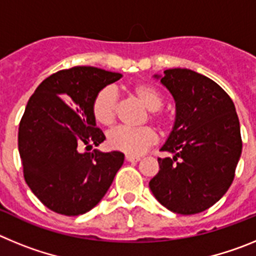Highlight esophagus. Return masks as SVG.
Masks as SVG:
<instances>
[{"label": "esophagus", "instance_id": "1", "mask_svg": "<svg viewBox=\"0 0 256 256\" xmlns=\"http://www.w3.org/2000/svg\"><path fill=\"white\" fill-rule=\"evenodd\" d=\"M126 162H140V160H141V158H140V156L126 155Z\"/></svg>", "mask_w": 256, "mask_h": 256}]
</instances>
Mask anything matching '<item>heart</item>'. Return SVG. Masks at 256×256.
I'll use <instances>...</instances> for the list:
<instances>
[{
  "instance_id": "obj_1",
  "label": "heart",
  "mask_w": 256,
  "mask_h": 256,
  "mask_svg": "<svg viewBox=\"0 0 256 256\" xmlns=\"http://www.w3.org/2000/svg\"><path fill=\"white\" fill-rule=\"evenodd\" d=\"M132 92L138 97V100L146 106V108L150 110L148 118L151 120L162 126L165 119L164 115L160 112V108L164 104L162 92L150 83H137L132 87ZM116 104L118 94L114 88L106 86L98 90L91 104V112L94 122L104 126H112L116 115ZM106 141L108 148L112 150L122 151L130 156H138L156 144L158 136L150 126H116L108 133Z\"/></svg>"
}]
</instances>
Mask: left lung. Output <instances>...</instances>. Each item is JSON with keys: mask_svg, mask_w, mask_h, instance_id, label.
Returning a JSON list of instances; mask_svg holds the SVG:
<instances>
[{"mask_svg": "<svg viewBox=\"0 0 256 256\" xmlns=\"http://www.w3.org/2000/svg\"><path fill=\"white\" fill-rule=\"evenodd\" d=\"M160 82L176 100V123L158 159L151 192L177 214L204 212L220 200L234 182L242 150L234 101L208 76L190 69H168ZM156 78H159L155 76Z\"/></svg>", "mask_w": 256, "mask_h": 256, "instance_id": "8db88e82", "label": "left lung"}]
</instances>
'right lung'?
Listing matches in <instances>:
<instances>
[{"instance_id":"add662e5","label":"right lung","mask_w":256,"mask_h":256,"mask_svg":"<svg viewBox=\"0 0 256 256\" xmlns=\"http://www.w3.org/2000/svg\"><path fill=\"white\" fill-rule=\"evenodd\" d=\"M120 78L98 68L74 66L44 79L29 98L18 134L22 173L32 192L52 212L68 216L90 212L123 165L119 151H79L105 140L91 104L98 90Z\"/></svg>"}]
</instances>
